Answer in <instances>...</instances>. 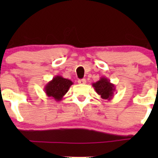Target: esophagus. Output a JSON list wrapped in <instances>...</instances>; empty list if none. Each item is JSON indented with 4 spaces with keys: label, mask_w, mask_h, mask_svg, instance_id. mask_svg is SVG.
<instances>
[{
    "label": "esophagus",
    "mask_w": 158,
    "mask_h": 158,
    "mask_svg": "<svg viewBox=\"0 0 158 158\" xmlns=\"http://www.w3.org/2000/svg\"><path fill=\"white\" fill-rule=\"evenodd\" d=\"M78 83L80 84V85H84V84L86 83V80H85V79H79V81H78Z\"/></svg>",
    "instance_id": "34e87169"
}]
</instances>
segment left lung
Instances as JSON below:
<instances>
[{"mask_svg":"<svg viewBox=\"0 0 158 158\" xmlns=\"http://www.w3.org/2000/svg\"><path fill=\"white\" fill-rule=\"evenodd\" d=\"M92 86L102 99L110 101L114 97L115 86L110 82L108 78L101 77L99 80L92 83Z\"/></svg>","mask_w":158,"mask_h":158,"instance_id":"left-lung-1","label":"left lung"}]
</instances>
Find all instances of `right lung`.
<instances>
[{"mask_svg": "<svg viewBox=\"0 0 158 158\" xmlns=\"http://www.w3.org/2000/svg\"><path fill=\"white\" fill-rule=\"evenodd\" d=\"M73 84V82L69 79L61 76H56L45 85L44 92L48 97L57 102L61 101Z\"/></svg>", "mask_w": 158, "mask_h": 158, "instance_id": "right-lung-1", "label": "right lung"}]
</instances>
